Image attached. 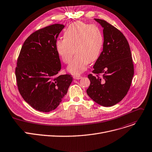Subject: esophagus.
<instances>
[{
    "mask_svg": "<svg viewBox=\"0 0 152 152\" xmlns=\"http://www.w3.org/2000/svg\"><path fill=\"white\" fill-rule=\"evenodd\" d=\"M73 78H74V79H80L82 78V76L80 75H75L73 76Z\"/></svg>",
    "mask_w": 152,
    "mask_h": 152,
    "instance_id": "34e87169",
    "label": "esophagus"
}]
</instances>
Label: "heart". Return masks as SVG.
Instances as JSON below:
<instances>
[{"label":"heart","instance_id":"obj_1","mask_svg":"<svg viewBox=\"0 0 152 152\" xmlns=\"http://www.w3.org/2000/svg\"><path fill=\"white\" fill-rule=\"evenodd\" d=\"M103 45V35L96 26L78 21L65 29L64 39H57L55 48L66 64L71 62L75 53L76 56L67 69L70 73L79 75L87 69L88 63L98 59Z\"/></svg>","mask_w":152,"mask_h":152}]
</instances>
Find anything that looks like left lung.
<instances>
[{"instance_id":"obj_1","label":"left lung","mask_w":152,"mask_h":152,"mask_svg":"<svg viewBox=\"0 0 152 152\" xmlns=\"http://www.w3.org/2000/svg\"><path fill=\"white\" fill-rule=\"evenodd\" d=\"M103 28V51L94 66V74L88 76L90 84L87 90L89 97L98 104L113 106L127 94L134 76V66L129 45L119 30L104 20L95 19Z\"/></svg>"}]
</instances>
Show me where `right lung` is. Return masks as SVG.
<instances>
[{
  "mask_svg": "<svg viewBox=\"0 0 152 152\" xmlns=\"http://www.w3.org/2000/svg\"><path fill=\"white\" fill-rule=\"evenodd\" d=\"M64 27L56 24L34 32L26 39L18 57L15 75L19 93L40 112L56 109L73 80L72 75H58L61 64L55 43Z\"/></svg>",
  "mask_w": 152,
  "mask_h": 152,
  "instance_id": "1",
  "label": "right lung"
}]
</instances>
